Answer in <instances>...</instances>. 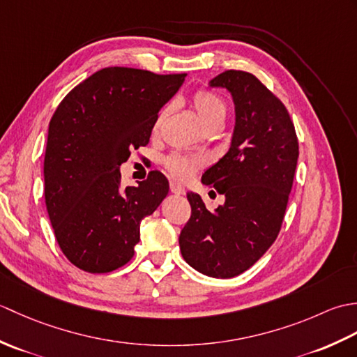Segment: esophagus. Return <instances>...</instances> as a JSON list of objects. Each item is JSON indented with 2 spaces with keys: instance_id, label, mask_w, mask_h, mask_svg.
Returning a JSON list of instances; mask_svg holds the SVG:
<instances>
[{
  "instance_id": "obj_1",
  "label": "esophagus",
  "mask_w": 357,
  "mask_h": 357,
  "mask_svg": "<svg viewBox=\"0 0 357 357\" xmlns=\"http://www.w3.org/2000/svg\"><path fill=\"white\" fill-rule=\"evenodd\" d=\"M170 192L174 193V195H184V193H185L184 187H181V185L176 184V183H170Z\"/></svg>"
}]
</instances>
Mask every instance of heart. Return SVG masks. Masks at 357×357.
Wrapping results in <instances>:
<instances>
[{"label":"heart","instance_id":"heart-1","mask_svg":"<svg viewBox=\"0 0 357 357\" xmlns=\"http://www.w3.org/2000/svg\"><path fill=\"white\" fill-rule=\"evenodd\" d=\"M193 107L198 113L202 126L207 130H216V128L222 127L225 116H227V105L222 101L221 96H218L213 92H207V90H199L193 95ZM162 116H159L156 121L155 128L161 124ZM202 165V161L198 158H187L181 155H172L165 159V167L170 172L173 178L179 181H185L192 178L196 170Z\"/></svg>","mask_w":357,"mask_h":357}]
</instances>
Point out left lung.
<instances>
[{
    "mask_svg": "<svg viewBox=\"0 0 357 357\" xmlns=\"http://www.w3.org/2000/svg\"><path fill=\"white\" fill-rule=\"evenodd\" d=\"M210 87L227 89L234 102L230 149L201 179L225 202L210 211L198 193H187L192 216L179 248L195 270L227 279L248 270L276 241L299 146L285 105L255 75L227 70Z\"/></svg>",
    "mask_w": 357,
    "mask_h": 357,
    "instance_id": "obj_1",
    "label": "left lung"
}]
</instances>
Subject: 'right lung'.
<instances>
[{"label": "right lung", "mask_w": 357, "mask_h": 357, "mask_svg": "<svg viewBox=\"0 0 357 357\" xmlns=\"http://www.w3.org/2000/svg\"><path fill=\"white\" fill-rule=\"evenodd\" d=\"M184 79L107 67L72 89L53 113L44 198L58 245L75 267L109 273L133 257L141 221L169 193V181L153 170L124 188L119 165L147 146L159 110Z\"/></svg>", "instance_id": "1"}]
</instances>
